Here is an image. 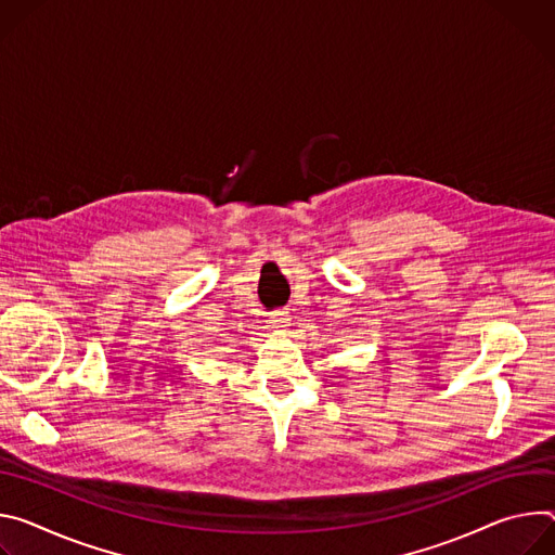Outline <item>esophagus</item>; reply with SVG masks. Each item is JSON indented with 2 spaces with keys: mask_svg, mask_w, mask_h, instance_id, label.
<instances>
[{
  "mask_svg": "<svg viewBox=\"0 0 555 555\" xmlns=\"http://www.w3.org/2000/svg\"><path fill=\"white\" fill-rule=\"evenodd\" d=\"M271 324H273L275 328H286V326H288V315H286L284 311H273V313H271Z\"/></svg>",
  "mask_w": 555,
  "mask_h": 555,
  "instance_id": "obj_1",
  "label": "esophagus"
}]
</instances>
